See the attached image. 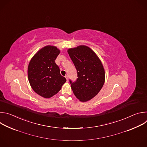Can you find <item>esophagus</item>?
Here are the masks:
<instances>
[{
  "mask_svg": "<svg viewBox=\"0 0 147 147\" xmlns=\"http://www.w3.org/2000/svg\"><path fill=\"white\" fill-rule=\"evenodd\" d=\"M65 78H66V80H67V81H68V80H69V76H68L67 75H66V76H65Z\"/></svg>",
  "mask_w": 147,
  "mask_h": 147,
  "instance_id": "obj_1",
  "label": "esophagus"
}]
</instances>
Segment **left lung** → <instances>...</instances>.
<instances>
[{
    "label": "left lung",
    "instance_id": "1",
    "mask_svg": "<svg viewBox=\"0 0 147 147\" xmlns=\"http://www.w3.org/2000/svg\"><path fill=\"white\" fill-rule=\"evenodd\" d=\"M67 52L78 76L76 82L70 80L73 92L80 101H88L99 93L104 84L105 73L102 61L94 51L86 45L69 48Z\"/></svg>",
    "mask_w": 147,
    "mask_h": 147
}]
</instances>
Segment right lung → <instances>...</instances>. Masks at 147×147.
Listing matches in <instances>:
<instances>
[{"instance_id": "right-lung-1", "label": "right lung", "mask_w": 147, "mask_h": 147, "mask_svg": "<svg viewBox=\"0 0 147 147\" xmlns=\"http://www.w3.org/2000/svg\"><path fill=\"white\" fill-rule=\"evenodd\" d=\"M60 52L55 46H45L34 55L29 63L27 72L30 84L37 94L45 98L56 94L66 81L55 63Z\"/></svg>"}]
</instances>
